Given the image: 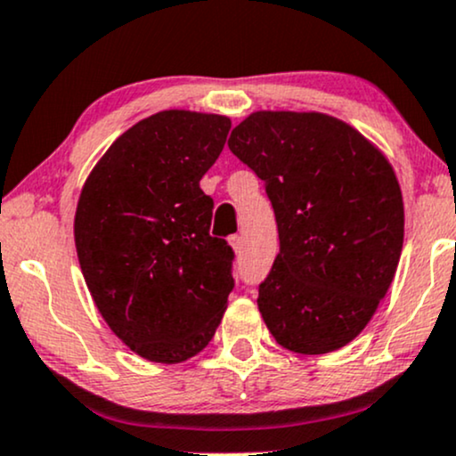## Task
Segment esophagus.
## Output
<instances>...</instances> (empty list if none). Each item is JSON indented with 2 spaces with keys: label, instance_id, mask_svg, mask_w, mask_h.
Wrapping results in <instances>:
<instances>
[{
  "label": "esophagus",
  "instance_id": "esophagus-1",
  "mask_svg": "<svg viewBox=\"0 0 456 456\" xmlns=\"http://www.w3.org/2000/svg\"><path fill=\"white\" fill-rule=\"evenodd\" d=\"M229 246H232L235 255H238V252H242V238H240V235H233V238H229Z\"/></svg>",
  "mask_w": 456,
  "mask_h": 456
}]
</instances>
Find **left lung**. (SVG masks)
I'll return each mask as SVG.
<instances>
[{
    "mask_svg": "<svg viewBox=\"0 0 456 456\" xmlns=\"http://www.w3.org/2000/svg\"><path fill=\"white\" fill-rule=\"evenodd\" d=\"M229 148L265 183L281 252L259 312L281 346H346L391 287L403 246V197L380 148L322 112L259 110Z\"/></svg>",
    "mask_w": 456,
    "mask_h": 456,
    "instance_id": "obj_1",
    "label": "left lung"
}]
</instances>
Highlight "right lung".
<instances>
[{
    "instance_id": "obj_1",
    "label": "right lung",
    "mask_w": 456,
    "mask_h": 456,
    "mask_svg": "<svg viewBox=\"0 0 456 456\" xmlns=\"http://www.w3.org/2000/svg\"><path fill=\"white\" fill-rule=\"evenodd\" d=\"M232 120L163 110L114 140L80 191L74 240L97 310L146 361L175 365L208 346L233 289V250L212 238L200 180Z\"/></svg>"
}]
</instances>
